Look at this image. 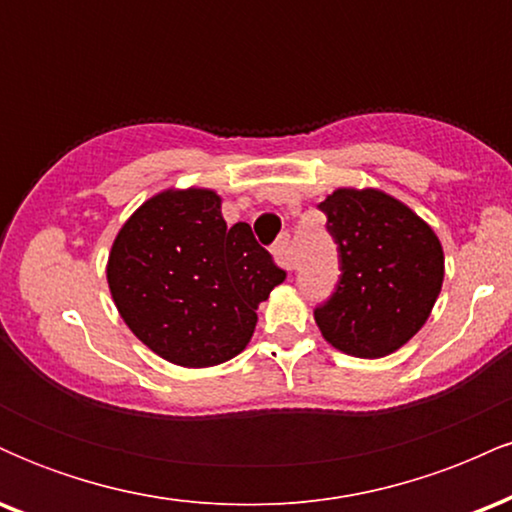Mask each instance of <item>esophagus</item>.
Here are the masks:
<instances>
[{
  "label": "esophagus",
  "mask_w": 512,
  "mask_h": 512,
  "mask_svg": "<svg viewBox=\"0 0 512 512\" xmlns=\"http://www.w3.org/2000/svg\"><path fill=\"white\" fill-rule=\"evenodd\" d=\"M272 255H274V260L279 262L284 269H289V272L291 269H296V255H293L289 233H284V236L276 240L274 248H272Z\"/></svg>",
  "instance_id": "1"
}]
</instances>
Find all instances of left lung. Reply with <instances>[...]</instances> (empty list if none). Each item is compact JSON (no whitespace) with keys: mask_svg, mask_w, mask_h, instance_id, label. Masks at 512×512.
Wrapping results in <instances>:
<instances>
[{"mask_svg":"<svg viewBox=\"0 0 512 512\" xmlns=\"http://www.w3.org/2000/svg\"><path fill=\"white\" fill-rule=\"evenodd\" d=\"M320 209L339 250L337 291L315 322L342 354H395L426 325L443 286V245L407 204L375 187H339Z\"/></svg>","mask_w":512,"mask_h":512,"instance_id":"left-lung-1","label":"left lung"}]
</instances>
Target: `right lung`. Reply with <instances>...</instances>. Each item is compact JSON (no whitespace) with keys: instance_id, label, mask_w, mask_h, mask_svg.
<instances>
[{"instance_id":"add662e5","label":"right lung","mask_w":512,"mask_h":512,"mask_svg":"<svg viewBox=\"0 0 512 512\" xmlns=\"http://www.w3.org/2000/svg\"><path fill=\"white\" fill-rule=\"evenodd\" d=\"M105 276L139 342L175 366L209 368L248 346L286 272L248 223L226 226L214 190L170 187L122 223Z\"/></svg>"}]
</instances>
